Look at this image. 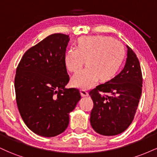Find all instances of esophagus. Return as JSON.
Returning <instances> with one entry per match:
<instances>
[{
    "label": "esophagus",
    "mask_w": 157,
    "mask_h": 157,
    "mask_svg": "<svg viewBox=\"0 0 157 157\" xmlns=\"http://www.w3.org/2000/svg\"><path fill=\"white\" fill-rule=\"evenodd\" d=\"M80 94H81V96L82 97H88L89 96V93L84 89H81L80 90Z\"/></svg>",
    "instance_id": "esophagus-1"
}]
</instances>
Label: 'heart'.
Returning a JSON list of instances; mask_svg holds the SVG:
<instances>
[{
  "instance_id": "b5f03b06",
  "label": "heart",
  "mask_w": 157,
  "mask_h": 157,
  "mask_svg": "<svg viewBox=\"0 0 157 157\" xmlns=\"http://www.w3.org/2000/svg\"><path fill=\"white\" fill-rule=\"evenodd\" d=\"M125 57L123 45L107 36H84L77 40V48L66 52L64 62L68 71L76 72L87 62L88 66L71 78L73 86L89 89L102 80L111 79L121 67Z\"/></svg>"
}]
</instances>
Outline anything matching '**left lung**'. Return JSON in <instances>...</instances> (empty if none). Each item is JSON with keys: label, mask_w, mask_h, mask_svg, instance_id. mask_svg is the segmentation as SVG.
<instances>
[{"label": "left lung", "mask_w": 157, "mask_h": 157, "mask_svg": "<svg viewBox=\"0 0 157 157\" xmlns=\"http://www.w3.org/2000/svg\"><path fill=\"white\" fill-rule=\"evenodd\" d=\"M121 72L89 92L94 102L90 122L98 134L114 136L125 131L134 118L142 94V75L139 60L127 46ZM100 93H105L102 95Z\"/></svg>", "instance_id": "1"}]
</instances>
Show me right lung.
Wrapping results in <instances>:
<instances>
[{"label":"right lung","mask_w":157,"mask_h":157,"mask_svg":"<svg viewBox=\"0 0 157 157\" xmlns=\"http://www.w3.org/2000/svg\"><path fill=\"white\" fill-rule=\"evenodd\" d=\"M69 36L52 34L25 52L15 77L16 101L27 127L52 137L66 130L69 113L81 99L78 89H66L69 76L64 57Z\"/></svg>","instance_id":"1"}]
</instances>
